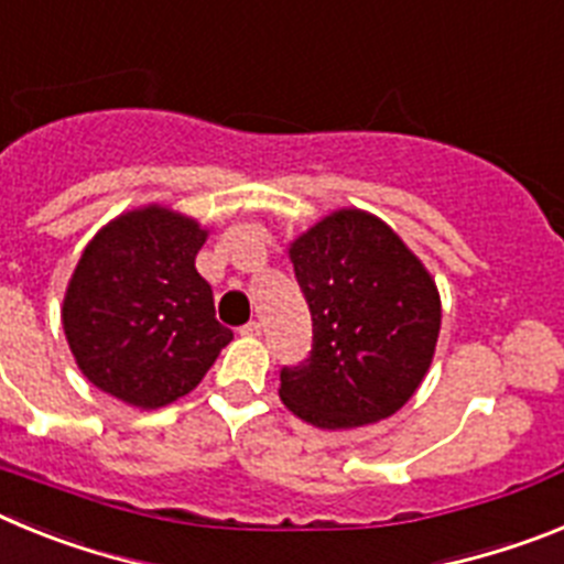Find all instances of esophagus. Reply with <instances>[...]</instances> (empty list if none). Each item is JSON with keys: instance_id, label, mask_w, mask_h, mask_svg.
I'll use <instances>...</instances> for the list:
<instances>
[{"instance_id": "obj_1", "label": "esophagus", "mask_w": 564, "mask_h": 564, "mask_svg": "<svg viewBox=\"0 0 564 564\" xmlns=\"http://www.w3.org/2000/svg\"><path fill=\"white\" fill-rule=\"evenodd\" d=\"M239 333H242V336H262V322H248V325H242L239 327Z\"/></svg>"}]
</instances>
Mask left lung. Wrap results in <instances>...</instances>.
Segmentation results:
<instances>
[{
  "label": "left lung",
  "instance_id": "left-lung-1",
  "mask_svg": "<svg viewBox=\"0 0 564 564\" xmlns=\"http://www.w3.org/2000/svg\"><path fill=\"white\" fill-rule=\"evenodd\" d=\"M313 318V350L282 367L279 398L318 430H356L395 415L435 356L441 296L390 226L341 208L291 242Z\"/></svg>",
  "mask_w": 564,
  "mask_h": 564
}]
</instances>
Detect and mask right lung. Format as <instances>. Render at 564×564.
I'll use <instances>...</instances> for the list:
<instances>
[{"instance_id":"1","label":"right lung","mask_w":564,"mask_h":564,"mask_svg":"<svg viewBox=\"0 0 564 564\" xmlns=\"http://www.w3.org/2000/svg\"><path fill=\"white\" fill-rule=\"evenodd\" d=\"M208 231L186 214L143 206L89 239L62 325L78 370L101 392L158 410L203 381L234 338L214 316L212 285L194 257Z\"/></svg>"}]
</instances>
